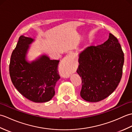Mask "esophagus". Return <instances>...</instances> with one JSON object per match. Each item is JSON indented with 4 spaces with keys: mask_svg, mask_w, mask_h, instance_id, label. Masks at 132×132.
<instances>
[{
    "mask_svg": "<svg viewBox=\"0 0 132 132\" xmlns=\"http://www.w3.org/2000/svg\"><path fill=\"white\" fill-rule=\"evenodd\" d=\"M71 58L70 57V56H67V57L64 59L63 61V63L64 64V66H66V70L64 71L63 75L65 77H69L71 74V71L70 70V66L71 64Z\"/></svg>",
    "mask_w": 132,
    "mask_h": 132,
    "instance_id": "34e87169",
    "label": "esophagus"
}]
</instances>
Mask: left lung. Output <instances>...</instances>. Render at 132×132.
<instances>
[{
  "instance_id": "left-lung-1",
  "label": "left lung",
  "mask_w": 132,
  "mask_h": 132,
  "mask_svg": "<svg viewBox=\"0 0 132 132\" xmlns=\"http://www.w3.org/2000/svg\"><path fill=\"white\" fill-rule=\"evenodd\" d=\"M77 73L82 77L80 96L89 102L105 99L121 80L124 55L117 38L109 33L107 41L91 46L79 54Z\"/></svg>"
}]
</instances>
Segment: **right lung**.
<instances>
[{"label":"right lung","mask_w":132,"mask_h":132,"mask_svg":"<svg viewBox=\"0 0 132 132\" xmlns=\"http://www.w3.org/2000/svg\"><path fill=\"white\" fill-rule=\"evenodd\" d=\"M33 39L20 36L11 54L9 66L11 81L23 96L35 103H44L55 95L54 87L60 79L58 66L60 61L51 60L46 55L31 63L26 57Z\"/></svg>","instance_id":"1"}]
</instances>
